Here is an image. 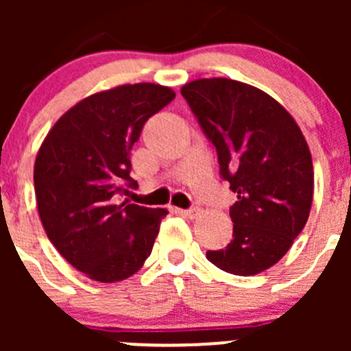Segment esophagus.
<instances>
[{"label":"esophagus","instance_id":"obj_1","mask_svg":"<svg viewBox=\"0 0 351 351\" xmlns=\"http://www.w3.org/2000/svg\"><path fill=\"white\" fill-rule=\"evenodd\" d=\"M183 214L186 215V217H190V219H195L198 214H200V208L198 207H190V208H186V210H183Z\"/></svg>","mask_w":351,"mask_h":351}]
</instances>
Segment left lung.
Wrapping results in <instances>:
<instances>
[{
	"instance_id": "8db88e82",
	"label": "left lung",
	"mask_w": 351,
	"mask_h": 351,
	"mask_svg": "<svg viewBox=\"0 0 351 351\" xmlns=\"http://www.w3.org/2000/svg\"><path fill=\"white\" fill-rule=\"evenodd\" d=\"M202 132L217 151L219 173L238 193L232 239L207 260L232 275H256L277 263L306 226L314 169L299 125L258 88L197 80L182 88Z\"/></svg>"
}]
</instances>
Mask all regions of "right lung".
<instances>
[{
  "label": "right lung",
  "instance_id": "right-lung-1",
  "mask_svg": "<svg viewBox=\"0 0 351 351\" xmlns=\"http://www.w3.org/2000/svg\"><path fill=\"white\" fill-rule=\"evenodd\" d=\"M175 93L153 83L123 84L84 98L56 122L35 159L40 221L56 250L97 282L136 274L153 251L165 208L113 204L136 189L130 149Z\"/></svg>",
  "mask_w": 351,
  "mask_h": 351
}]
</instances>
